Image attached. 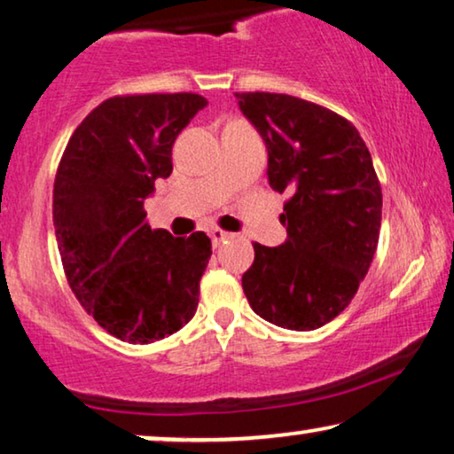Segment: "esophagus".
<instances>
[{
  "label": "esophagus",
  "instance_id": "esophagus-1",
  "mask_svg": "<svg viewBox=\"0 0 454 454\" xmlns=\"http://www.w3.org/2000/svg\"><path fill=\"white\" fill-rule=\"evenodd\" d=\"M229 238L227 231H221V229H210V239H213V246L216 247L219 244H223Z\"/></svg>",
  "mask_w": 454,
  "mask_h": 454
}]
</instances>
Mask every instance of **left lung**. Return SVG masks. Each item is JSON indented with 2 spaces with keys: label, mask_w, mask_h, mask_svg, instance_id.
<instances>
[{
  "label": "left lung",
  "mask_w": 454,
  "mask_h": 454,
  "mask_svg": "<svg viewBox=\"0 0 454 454\" xmlns=\"http://www.w3.org/2000/svg\"><path fill=\"white\" fill-rule=\"evenodd\" d=\"M269 151V184L291 194L287 241L254 244L241 285L254 312L289 331H314L349 306L374 258L382 190L353 123L303 98L235 92Z\"/></svg>",
  "instance_id": "left-lung-1"
}]
</instances>
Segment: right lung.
Here are the masks:
<instances>
[{"label": "right lung", "mask_w": 454, "mask_h": 454, "mask_svg": "<svg viewBox=\"0 0 454 454\" xmlns=\"http://www.w3.org/2000/svg\"><path fill=\"white\" fill-rule=\"evenodd\" d=\"M208 101L192 92L107 98L76 128L53 185L67 283L115 339L146 345L194 318L210 239L151 229L145 200L173 171L171 148Z\"/></svg>", "instance_id": "add662e5"}]
</instances>
